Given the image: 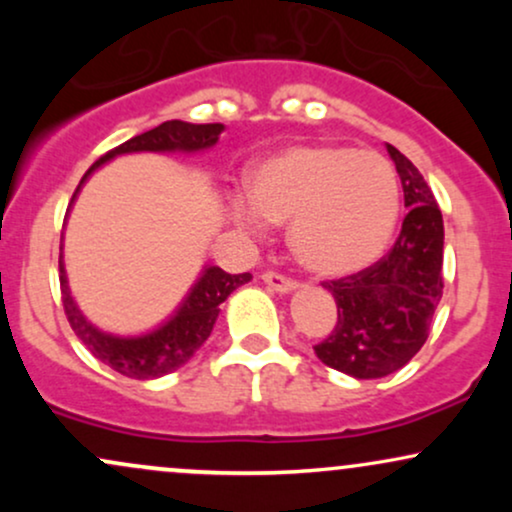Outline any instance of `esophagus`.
Segmentation results:
<instances>
[{"label": "esophagus", "instance_id": "esophagus-1", "mask_svg": "<svg viewBox=\"0 0 512 512\" xmlns=\"http://www.w3.org/2000/svg\"><path fill=\"white\" fill-rule=\"evenodd\" d=\"M262 281L269 286V289L276 291V293H291L298 289V284L293 279H286V276L276 274V272H264L262 274Z\"/></svg>", "mask_w": 512, "mask_h": 512}]
</instances>
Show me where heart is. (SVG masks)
Here are the masks:
<instances>
[{"label": "heart", "mask_w": 512, "mask_h": 512, "mask_svg": "<svg viewBox=\"0 0 512 512\" xmlns=\"http://www.w3.org/2000/svg\"><path fill=\"white\" fill-rule=\"evenodd\" d=\"M236 219L289 224V245L308 272H361L383 255L399 216V182L385 158L342 144L289 146L252 168Z\"/></svg>", "instance_id": "1"}]
</instances>
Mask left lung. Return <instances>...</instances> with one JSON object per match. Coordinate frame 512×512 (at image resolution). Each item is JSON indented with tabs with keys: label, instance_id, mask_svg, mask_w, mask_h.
<instances>
[{
	"label": "left lung",
	"instance_id": "1",
	"mask_svg": "<svg viewBox=\"0 0 512 512\" xmlns=\"http://www.w3.org/2000/svg\"><path fill=\"white\" fill-rule=\"evenodd\" d=\"M402 180L404 207L397 243L363 272L327 281L337 325L315 354L356 380L385 378L419 354L443 298V214L424 175L387 144Z\"/></svg>",
	"mask_w": 512,
	"mask_h": 512
}]
</instances>
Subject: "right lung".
Instances as JSON below:
<instances>
[{"label": "right lung", "mask_w": 512, "mask_h": 512, "mask_svg": "<svg viewBox=\"0 0 512 512\" xmlns=\"http://www.w3.org/2000/svg\"><path fill=\"white\" fill-rule=\"evenodd\" d=\"M223 132L221 122L214 125H192V122L168 120L149 132L137 134L129 142L120 144L117 149L98 158L91 168L86 170L76 187L72 204L76 195L81 192L84 182L96 173L98 168L113 161L117 156L125 154H199L216 146ZM69 204V209H72ZM252 279L250 272L245 274H228L221 267H207L197 276L190 293L182 298V303L175 308V313L163 320L161 325L144 334L134 337H120L98 330L88 317L81 313L76 305L72 291L67 284V272H64V260L60 255V286H62V303L67 313L69 325L76 337L84 342V346L93 356L101 358L105 366H110L117 373L137 380H154L161 375L173 373L180 366H185L195 351L209 339L214 330L216 317L221 313V303L231 296L238 286L248 284Z\"/></svg>", "instance_id": "add662e5"}]
</instances>
